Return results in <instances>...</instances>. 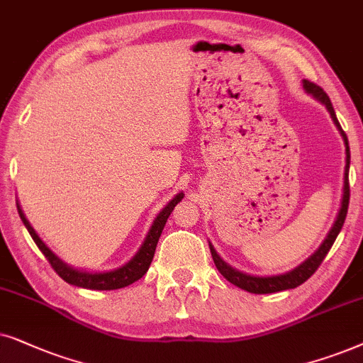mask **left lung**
Returning <instances> with one entry per match:
<instances>
[{"instance_id": "8db88e82", "label": "left lung", "mask_w": 363, "mask_h": 363, "mask_svg": "<svg viewBox=\"0 0 363 363\" xmlns=\"http://www.w3.org/2000/svg\"><path fill=\"white\" fill-rule=\"evenodd\" d=\"M303 89H306L308 94H312L313 98L320 101L322 104H325V108L328 109V113H330V116H332L333 123H335L337 129H339L342 138H344L345 154H347L345 161L347 162H345V174H344V196H342V206H340L339 216H337V219H335V224L332 225L330 232L327 234V238L322 242L320 247H318L315 252H313L311 257L306 260V262L297 265V267L292 269L291 272L280 274V275H269V277H259V275L244 274L238 269L230 267L229 264H225L224 260H222L219 255H217L216 249L209 244L212 259H214V264H216L217 270H219V272L224 275V277L229 280L230 284H234V286L244 289V291H247L250 294H274V292H280V291H287V289H296V287L301 286V284L306 282V280L311 277V275L318 269V265L322 264V260L325 259L328 250H330L333 242H335L337 235H339V232L342 230V225H344V222H345L347 209H349V199H350V186H349L350 147H349V139H347V134L342 131L339 121H337L335 111H333V106L330 103V98H328L325 91H323L320 86L313 84L307 79H303Z\"/></svg>"}]
</instances>
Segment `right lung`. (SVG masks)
I'll return each mask as SVG.
<instances>
[{
  "mask_svg": "<svg viewBox=\"0 0 363 363\" xmlns=\"http://www.w3.org/2000/svg\"><path fill=\"white\" fill-rule=\"evenodd\" d=\"M182 197H184V194L179 192V194L174 197L172 201H169V204L159 212L157 217L152 222L151 229L147 232L146 239H144L141 249L138 250V254L134 255L128 264L121 265L119 269L109 270V272H86V270H77L74 267H71V265H67L66 262H62V260L57 257V255L52 254L51 250L46 247V244L40 239V235L36 234V230L33 229L30 222H28L26 217H24L21 207L18 206V202H16V207H18L19 217H21L23 224L26 225V229L30 232L33 240H35L41 252L45 254L48 262L51 264V267L56 270V274L60 275L65 282L76 287L91 289V291H116V289L131 286L133 282H136V280L141 279L143 275L147 272L149 265L152 262L154 252H156L157 240L161 238L164 225H166L167 222V217L171 216V212L174 211V207H176L177 202L182 201Z\"/></svg>",
  "mask_w": 363,
  "mask_h": 363,
  "instance_id": "right-lung-1",
  "label": "right lung"
}]
</instances>
